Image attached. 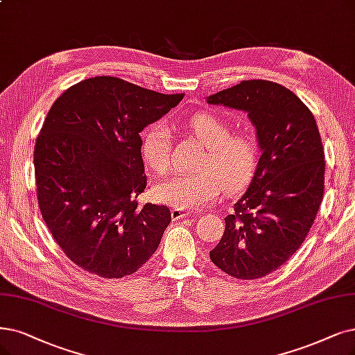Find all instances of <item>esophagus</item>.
Listing matches in <instances>:
<instances>
[{
	"mask_svg": "<svg viewBox=\"0 0 355 355\" xmlns=\"http://www.w3.org/2000/svg\"><path fill=\"white\" fill-rule=\"evenodd\" d=\"M186 216H187V214L182 211V209H178V207H174L173 212H171V218H173V220H180Z\"/></svg>",
	"mask_w": 355,
	"mask_h": 355,
	"instance_id": "1",
	"label": "esophagus"
}]
</instances>
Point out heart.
I'll use <instances>...</instances> for the list:
<instances>
[{"label":"heart","mask_w":355,"mask_h":355,"mask_svg":"<svg viewBox=\"0 0 355 355\" xmlns=\"http://www.w3.org/2000/svg\"><path fill=\"white\" fill-rule=\"evenodd\" d=\"M194 137L206 148L198 174H177L153 189L157 202L178 209H199L218 199L222 186L228 191L243 189L252 180L259 150L256 140L245 133L231 135V127L219 116L202 112L189 121ZM141 153L152 173L164 175L171 162L169 130L164 123L149 127Z\"/></svg>","instance_id":"heart-1"}]
</instances>
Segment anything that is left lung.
Returning a JSON list of instances; mask_svg holds the SVG:
<instances>
[{
  "instance_id": "8db88e82",
  "label": "left lung",
  "mask_w": 355,
  "mask_h": 355,
  "mask_svg": "<svg viewBox=\"0 0 355 355\" xmlns=\"http://www.w3.org/2000/svg\"><path fill=\"white\" fill-rule=\"evenodd\" d=\"M207 103L247 112L261 150L250 186L209 256L230 277H266L303 244L323 199L324 152L316 120L294 92L269 80H243Z\"/></svg>"
}]
</instances>
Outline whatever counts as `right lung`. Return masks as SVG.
Returning <instances> with one entry per match:
<instances>
[{
  "label": "right lung",
  "instance_id": "add662e5",
  "mask_svg": "<svg viewBox=\"0 0 355 355\" xmlns=\"http://www.w3.org/2000/svg\"><path fill=\"white\" fill-rule=\"evenodd\" d=\"M182 96L98 76L52 103L33 153L37 203L52 237L78 268L123 278L156 252L171 212L137 203L148 182L140 131Z\"/></svg>",
  "mask_w": 355,
  "mask_h": 355
}]
</instances>
